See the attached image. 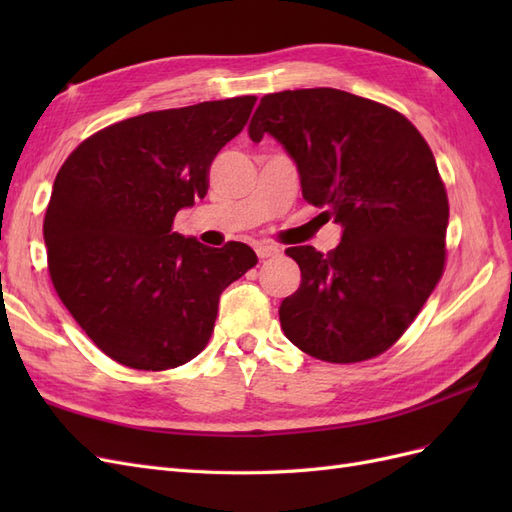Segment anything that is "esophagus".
<instances>
[{"label": "esophagus", "mask_w": 512, "mask_h": 512, "mask_svg": "<svg viewBox=\"0 0 512 512\" xmlns=\"http://www.w3.org/2000/svg\"><path fill=\"white\" fill-rule=\"evenodd\" d=\"M256 254H258V258H273V256H277L280 254V247L277 245H271V243H256Z\"/></svg>", "instance_id": "34e87169"}]
</instances>
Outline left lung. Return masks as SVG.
Here are the masks:
<instances>
[{
    "instance_id": "8db88e82",
    "label": "left lung",
    "mask_w": 512,
    "mask_h": 512,
    "mask_svg": "<svg viewBox=\"0 0 512 512\" xmlns=\"http://www.w3.org/2000/svg\"><path fill=\"white\" fill-rule=\"evenodd\" d=\"M247 134H269L297 164L307 203L342 226L324 256L288 247L301 286L280 305L290 342L329 363L389 350L444 269L448 198L425 138L393 108L331 87L260 100Z\"/></svg>"
}]
</instances>
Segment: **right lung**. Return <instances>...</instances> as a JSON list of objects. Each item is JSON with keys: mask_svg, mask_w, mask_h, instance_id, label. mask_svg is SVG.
I'll return each mask as SVG.
<instances>
[{"mask_svg": "<svg viewBox=\"0 0 512 512\" xmlns=\"http://www.w3.org/2000/svg\"><path fill=\"white\" fill-rule=\"evenodd\" d=\"M256 96L145 113L89 136L59 168L44 215L61 303L106 356L132 369L192 361L213 333L224 288L252 269L250 245L209 247L173 232L207 194L213 158Z\"/></svg>", "mask_w": 512, "mask_h": 512, "instance_id": "obj_1", "label": "right lung"}]
</instances>
